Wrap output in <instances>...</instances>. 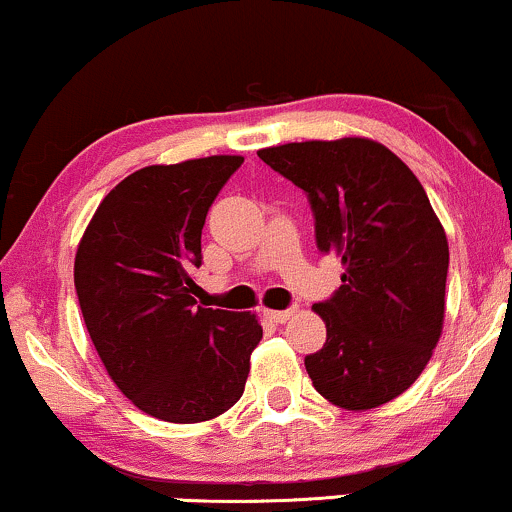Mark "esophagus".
I'll return each instance as SVG.
<instances>
[{
  "mask_svg": "<svg viewBox=\"0 0 512 512\" xmlns=\"http://www.w3.org/2000/svg\"><path fill=\"white\" fill-rule=\"evenodd\" d=\"M265 316L272 320V323H286V320L294 316V308H286V311H274V308H267Z\"/></svg>",
  "mask_w": 512,
  "mask_h": 512,
  "instance_id": "obj_1",
  "label": "esophagus"
}]
</instances>
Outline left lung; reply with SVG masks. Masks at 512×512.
<instances>
[{
    "instance_id": "8db88e82",
    "label": "left lung",
    "mask_w": 512,
    "mask_h": 512,
    "mask_svg": "<svg viewBox=\"0 0 512 512\" xmlns=\"http://www.w3.org/2000/svg\"><path fill=\"white\" fill-rule=\"evenodd\" d=\"M303 189L320 252L342 284L313 311L328 338L306 357L323 398L369 411L423 374L442 335L449 245L428 194L401 157L369 138L306 140L257 153Z\"/></svg>"
}]
</instances>
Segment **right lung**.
Returning <instances> with one entry per match:
<instances>
[{
    "instance_id": "obj_1",
    "label": "right lung",
    "mask_w": 512,
    "mask_h": 512,
    "mask_svg": "<svg viewBox=\"0 0 512 512\" xmlns=\"http://www.w3.org/2000/svg\"><path fill=\"white\" fill-rule=\"evenodd\" d=\"M240 155L150 165L116 184L84 230L75 289L114 384L167 423H204L243 396L255 313L196 306L201 228Z\"/></svg>"
}]
</instances>
